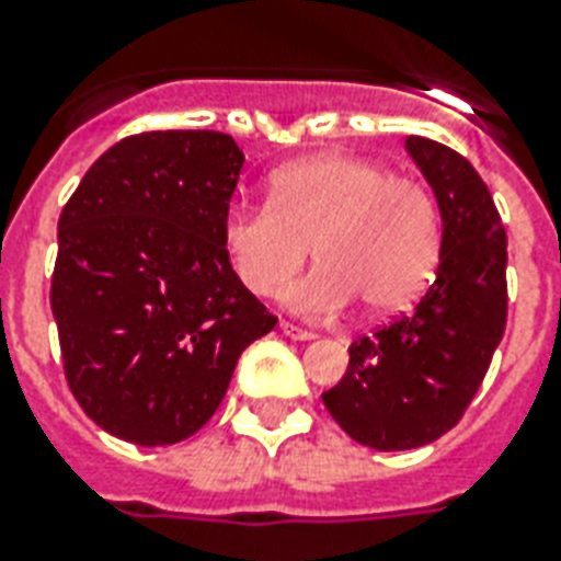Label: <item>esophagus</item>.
<instances>
[{
    "label": "esophagus",
    "instance_id": "obj_1",
    "mask_svg": "<svg viewBox=\"0 0 561 561\" xmlns=\"http://www.w3.org/2000/svg\"><path fill=\"white\" fill-rule=\"evenodd\" d=\"M279 329H282V334H285V337H290V341H314V332H308V329H299V325H294V323H285V320L279 323Z\"/></svg>",
    "mask_w": 561,
    "mask_h": 561
}]
</instances>
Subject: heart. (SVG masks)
I'll list each match as a JSON object with an SVG mask.
<instances>
[{"mask_svg": "<svg viewBox=\"0 0 561 561\" xmlns=\"http://www.w3.org/2000/svg\"><path fill=\"white\" fill-rule=\"evenodd\" d=\"M262 206H232L220 244L247 290L271 297L306 264H320L282 294L306 317H334L358 297L367 314H392L422 297L443 247L439 211L419 180L355 153H320L271 174Z\"/></svg>", "mask_w": 561, "mask_h": 561, "instance_id": "1", "label": "heart"}]
</instances>
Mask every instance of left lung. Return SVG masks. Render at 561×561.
I'll return each instance as SVG.
<instances>
[{
    "mask_svg": "<svg viewBox=\"0 0 561 561\" xmlns=\"http://www.w3.org/2000/svg\"><path fill=\"white\" fill-rule=\"evenodd\" d=\"M443 218L434 285L410 314L350 346L325 410L375 451H408L448 434L474 399L504 337L506 232L486 183L451 148L408 136Z\"/></svg>",
    "mask_w": 561,
    "mask_h": 561,
    "instance_id": "obj_1",
    "label": "left lung"
}]
</instances>
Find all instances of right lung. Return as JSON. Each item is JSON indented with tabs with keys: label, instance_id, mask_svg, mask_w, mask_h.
<instances>
[{
	"label": "right lung",
	"instance_id": "add662e5",
	"mask_svg": "<svg viewBox=\"0 0 561 561\" xmlns=\"http://www.w3.org/2000/svg\"><path fill=\"white\" fill-rule=\"evenodd\" d=\"M241 169L244 151L218 130L127 136L57 220L51 314L66 381L125 443L197 434L241 352L276 325L220 244Z\"/></svg>",
	"mask_w": 561,
	"mask_h": 561
}]
</instances>
